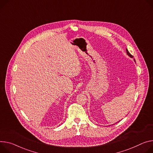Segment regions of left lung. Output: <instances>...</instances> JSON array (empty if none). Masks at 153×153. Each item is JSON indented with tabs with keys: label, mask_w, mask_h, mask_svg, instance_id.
I'll return each mask as SVG.
<instances>
[{
	"label": "left lung",
	"mask_w": 153,
	"mask_h": 153,
	"mask_svg": "<svg viewBox=\"0 0 153 153\" xmlns=\"http://www.w3.org/2000/svg\"><path fill=\"white\" fill-rule=\"evenodd\" d=\"M126 52H127V53H128V55H129V57H132V58L133 57V56H132V55H131V53H129V52L128 51V50L127 49H126Z\"/></svg>",
	"instance_id": "obj_1"
}]
</instances>
